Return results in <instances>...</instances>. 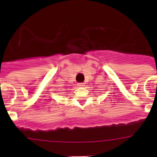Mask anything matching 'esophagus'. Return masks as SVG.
Wrapping results in <instances>:
<instances>
[{"mask_svg":"<svg viewBox=\"0 0 157 157\" xmlns=\"http://www.w3.org/2000/svg\"><path fill=\"white\" fill-rule=\"evenodd\" d=\"M78 87H82V86H84V83H82V82L78 83Z\"/></svg>","mask_w":157,"mask_h":157,"instance_id":"34e87169","label":"esophagus"}]
</instances>
